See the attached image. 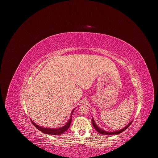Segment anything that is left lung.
<instances>
[{"mask_svg":"<svg viewBox=\"0 0 158 158\" xmlns=\"http://www.w3.org/2000/svg\"><path fill=\"white\" fill-rule=\"evenodd\" d=\"M132 121L129 124H128L125 127H124L123 129H121V130H119V131H113V132H107V131H105L102 130V129H101L100 127H99L97 126V124L95 123L94 120L93 119H93H92V123H93V125L94 127L96 129V130L98 132H99L100 134H106V135H107V134H109V135H110V134H120V133L123 132V131H124L131 125V124L132 123Z\"/></svg>","mask_w":158,"mask_h":158,"instance_id":"obj_1","label":"left lung"}]
</instances>
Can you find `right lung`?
<instances>
[{"mask_svg":"<svg viewBox=\"0 0 158 158\" xmlns=\"http://www.w3.org/2000/svg\"><path fill=\"white\" fill-rule=\"evenodd\" d=\"M75 109H74L71 112V118L69 119V120L68 121L64 126L57 128V129H51V128H46V127H42L41 126H39L38 125H37L35 123H34L32 120L31 122L33 124V125L37 129H39L40 131L45 133V134H52V135H60L61 134H62L63 132H64L65 131H66L67 129H68L70 127V125L71 124V121H72V115L73 112L74 110Z\"/></svg>","mask_w":158,"mask_h":158,"instance_id":"add662e5","label":"right lung"}]
</instances>
